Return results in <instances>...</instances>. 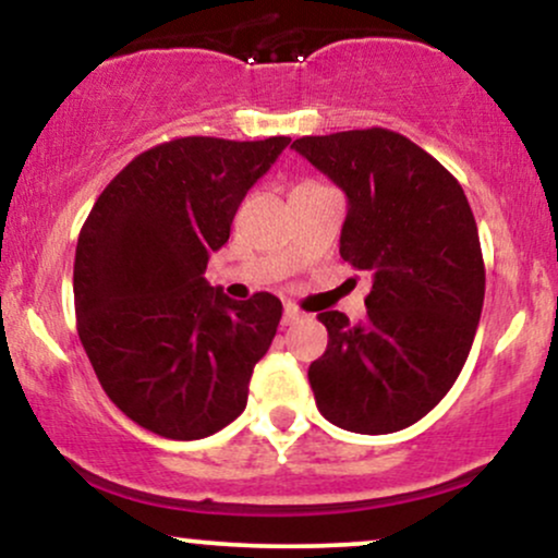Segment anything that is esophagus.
Here are the masks:
<instances>
[{
  "label": "esophagus",
  "mask_w": 558,
  "mask_h": 558,
  "mask_svg": "<svg viewBox=\"0 0 558 558\" xmlns=\"http://www.w3.org/2000/svg\"><path fill=\"white\" fill-rule=\"evenodd\" d=\"M301 317H304V315H301V310H296V306H293V304H286V310H283V325L299 323Z\"/></svg>",
  "instance_id": "esophagus-1"
}]
</instances>
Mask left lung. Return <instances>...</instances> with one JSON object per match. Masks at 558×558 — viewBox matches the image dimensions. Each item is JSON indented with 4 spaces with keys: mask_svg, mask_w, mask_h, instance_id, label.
<instances>
[{
    "mask_svg": "<svg viewBox=\"0 0 558 558\" xmlns=\"http://www.w3.org/2000/svg\"><path fill=\"white\" fill-rule=\"evenodd\" d=\"M293 149L349 198L341 257L373 275L367 317L319 312L328 349L310 364L319 414L386 435L425 417L462 373L485 299L480 235L462 185L386 128L304 136Z\"/></svg>",
    "mask_w": 558,
    "mask_h": 558,
    "instance_id": "1",
    "label": "left lung"
}]
</instances>
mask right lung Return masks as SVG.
Wrapping results in <instances>:
<instances>
[{"instance_id":"obj_1","label":"right lung","mask_w":558,"mask_h":558,"mask_svg":"<svg viewBox=\"0 0 558 558\" xmlns=\"http://www.w3.org/2000/svg\"><path fill=\"white\" fill-rule=\"evenodd\" d=\"M288 136L172 138L101 191L75 246V323L114 407L172 440L207 438L246 409L283 304L228 299L204 280L246 191Z\"/></svg>"}]
</instances>
